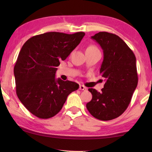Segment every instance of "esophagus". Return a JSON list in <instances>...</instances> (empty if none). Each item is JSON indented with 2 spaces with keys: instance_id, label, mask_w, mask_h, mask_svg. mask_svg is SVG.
I'll list each match as a JSON object with an SVG mask.
<instances>
[{
  "instance_id": "1",
  "label": "esophagus",
  "mask_w": 152,
  "mask_h": 152,
  "mask_svg": "<svg viewBox=\"0 0 152 152\" xmlns=\"http://www.w3.org/2000/svg\"><path fill=\"white\" fill-rule=\"evenodd\" d=\"M79 89L81 90V91H86V90L87 89L86 87H85L83 85H80L79 86Z\"/></svg>"
}]
</instances>
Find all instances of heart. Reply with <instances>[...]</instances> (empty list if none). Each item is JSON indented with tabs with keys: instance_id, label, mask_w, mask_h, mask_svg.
<instances>
[{
	"instance_id": "b5f03b06",
	"label": "heart",
	"mask_w": 152,
	"mask_h": 152,
	"mask_svg": "<svg viewBox=\"0 0 152 152\" xmlns=\"http://www.w3.org/2000/svg\"><path fill=\"white\" fill-rule=\"evenodd\" d=\"M87 49H91V50H98V49L96 47H95V46H93V45L89 46V47Z\"/></svg>"
}]
</instances>
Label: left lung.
<instances>
[{
	"label": "left lung",
	"mask_w": 152,
	"mask_h": 152,
	"mask_svg": "<svg viewBox=\"0 0 152 152\" xmlns=\"http://www.w3.org/2000/svg\"><path fill=\"white\" fill-rule=\"evenodd\" d=\"M91 37L103 50L100 74L106 82L101 92L88 89L92 99L86 108L97 119L112 120L127 109L137 86L136 58L133 51L117 35L104 31Z\"/></svg>",
	"instance_id": "1"
}]
</instances>
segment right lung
Masks as SVG:
<instances>
[{"instance_id": "add662e5", "label": "right lung", "mask_w": 152, "mask_h": 152, "mask_svg": "<svg viewBox=\"0 0 152 152\" xmlns=\"http://www.w3.org/2000/svg\"><path fill=\"white\" fill-rule=\"evenodd\" d=\"M85 33L48 32L24 43L14 67L16 93L25 108L40 119L60 111L67 97L78 90L76 82L56 80V67L80 43Z\"/></svg>"}]
</instances>
